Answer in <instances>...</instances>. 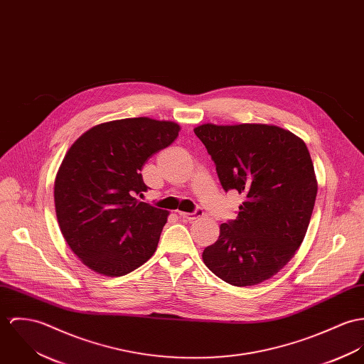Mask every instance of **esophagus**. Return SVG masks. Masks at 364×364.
Returning <instances> with one entry per match:
<instances>
[{
    "mask_svg": "<svg viewBox=\"0 0 364 364\" xmlns=\"http://www.w3.org/2000/svg\"><path fill=\"white\" fill-rule=\"evenodd\" d=\"M203 215V212H202V209L200 208H197L194 212H191V213H186V212H178V216L180 218H183V219H187V220H194V219H198L200 216Z\"/></svg>",
    "mask_w": 364,
    "mask_h": 364,
    "instance_id": "esophagus-1",
    "label": "esophagus"
}]
</instances>
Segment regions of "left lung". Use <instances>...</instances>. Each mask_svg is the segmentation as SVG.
I'll return each mask as SVG.
<instances>
[{"label":"left lung","mask_w":364,"mask_h":364,"mask_svg":"<svg viewBox=\"0 0 364 364\" xmlns=\"http://www.w3.org/2000/svg\"><path fill=\"white\" fill-rule=\"evenodd\" d=\"M222 188L244 196L237 218L220 225L205 265L233 286H252L277 275L303 242L317 197L314 166L306 144L267 124L194 129Z\"/></svg>","instance_id":"left-lung-1"}]
</instances>
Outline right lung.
<instances>
[{
  "mask_svg": "<svg viewBox=\"0 0 364 364\" xmlns=\"http://www.w3.org/2000/svg\"><path fill=\"white\" fill-rule=\"evenodd\" d=\"M180 127L148 117L99 124L67 152L54 183L61 233L90 269L122 277L156 251L167 210L138 201L141 170L171 145Z\"/></svg>",
  "mask_w": 364,
  "mask_h": 364,
  "instance_id": "right-lung-1",
  "label": "right lung"
}]
</instances>
